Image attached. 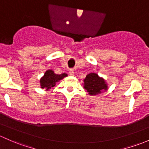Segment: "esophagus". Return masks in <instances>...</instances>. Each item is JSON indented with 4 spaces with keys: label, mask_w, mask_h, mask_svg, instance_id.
I'll list each match as a JSON object with an SVG mask.
<instances>
[{
    "label": "esophagus",
    "mask_w": 149,
    "mask_h": 149,
    "mask_svg": "<svg viewBox=\"0 0 149 149\" xmlns=\"http://www.w3.org/2000/svg\"><path fill=\"white\" fill-rule=\"evenodd\" d=\"M69 74H70V76H74V72L73 70H70L69 71Z\"/></svg>",
    "instance_id": "esophagus-1"
}]
</instances>
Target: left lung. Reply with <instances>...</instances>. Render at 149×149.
Segmentation results:
<instances>
[{"instance_id": "1", "label": "left lung", "mask_w": 149, "mask_h": 149, "mask_svg": "<svg viewBox=\"0 0 149 149\" xmlns=\"http://www.w3.org/2000/svg\"><path fill=\"white\" fill-rule=\"evenodd\" d=\"M84 88L89 95L94 96L100 94L108 89L106 81L100 77L97 73H89L84 79Z\"/></svg>"}]
</instances>
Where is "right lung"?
I'll return each instance as SVG.
<instances>
[{
    "label": "right lung",
    "instance_id": "add662e5",
    "mask_svg": "<svg viewBox=\"0 0 149 149\" xmlns=\"http://www.w3.org/2000/svg\"><path fill=\"white\" fill-rule=\"evenodd\" d=\"M67 76L68 74L65 73L57 74L54 72L53 70H47L40 78V87L42 89H45L46 91H49L51 88L55 87L57 81H60Z\"/></svg>",
    "mask_w": 149,
    "mask_h": 149
}]
</instances>
